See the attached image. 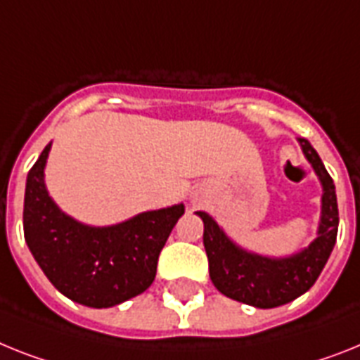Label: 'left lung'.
<instances>
[{"instance_id": "left-lung-1", "label": "left lung", "mask_w": 360, "mask_h": 360, "mask_svg": "<svg viewBox=\"0 0 360 360\" xmlns=\"http://www.w3.org/2000/svg\"><path fill=\"white\" fill-rule=\"evenodd\" d=\"M298 141L324 188L319 238L306 250L283 259L250 255L234 245L208 214L198 212L205 223L203 243L210 280L217 291L232 300L264 309L283 306L309 291L333 250L339 231V207L333 179L309 141Z\"/></svg>"}]
</instances>
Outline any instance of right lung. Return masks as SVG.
<instances>
[{
  "label": "right lung",
  "instance_id": "1",
  "mask_svg": "<svg viewBox=\"0 0 360 360\" xmlns=\"http://www.w3.org/2000/svg\"><path fill=\"white\" fill-rule=\"evenodd\" d=\"M51 144L27 175L23 232L49 282L87 307H111L152 285L157 259L183 205L143 212L113 226H87L60 212L44 183Z\"/></svg>",
  "mask_w": 360,
  "mask_h": 360
}]
</instances>
